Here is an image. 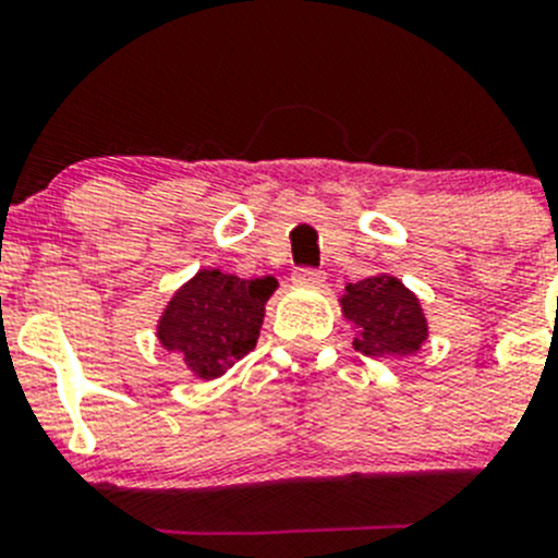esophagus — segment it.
Wrapping results in <instances>:
<instances>
[{
  "mask_svg": "<svg viewBox=\"0 0 558 558\" xmlns=\"http://www.w3.org/2000/svg\"><path fill=\"white\" fill-rule=\"evenodd\" d=\"M291 280H294L296 286H311V289H318V286L324 283V272L322 269H313V267H300V269H294Z\"/></svg>",
  "mask_w": 558,
  "mask_h": 558,
  "instance_id": "1",
  "label": "esophagus"
}]
</instances>
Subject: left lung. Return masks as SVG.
<instances>
[{"label":"left lung","mask_w":558,"mask_h":558,"mask_svg":"<svg viewBox=\"0 0 558 558\" xmlns=\"http://www.w3.org/2000/svg\"><path fill=\"white\" fill-rule=\"evenodd\" d=\"M343 316L356 324L354 349L365 356L414 354L428 338V322L416 296L392 275H373L345 286Z\"/></svg>","instance_id":"8db88e82"}]
</instances>
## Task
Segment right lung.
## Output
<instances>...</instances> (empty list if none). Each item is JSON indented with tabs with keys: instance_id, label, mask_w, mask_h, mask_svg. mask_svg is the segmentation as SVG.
Returning <instances> with one entry per match:
<instances>
[{
	"instance_id": "1",
	"label": "right lung",
	"mask_w": 558,
	"mask_h": 558,
	"mask_svg": "<svg viewBox=\"0 0 558 558\" xmlns=\"http://www.w3.org/2000/svg\"><path fill=\"white\" fill-rule=\"evenodd\" d=\"M278 289L275 278L245 280L220 269H202L166 305L160 343L182 354L198 378H218L256 349L264 305Z\"/></svg>"
}]
</instances>
